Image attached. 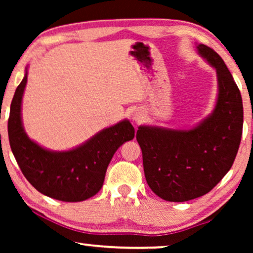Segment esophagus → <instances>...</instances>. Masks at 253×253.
I'll return each mask as SVG.
<instances>
[{
	"label": "esophagus",
	"mask_w": 253,
	"mask_h": 253,
	"mask_svg": "<svg viewBox=\"0 0 253 253\" xmlns=\"http://www.w3.org/2000/svg\"><path fill=\"white\" fill-rule=\"evenodd\" d=\"M141 119V114L139 112H133L132 114V120L136 121V122H139Z\"/></svg>",
	"instance_id": "1"
}]
</instances>
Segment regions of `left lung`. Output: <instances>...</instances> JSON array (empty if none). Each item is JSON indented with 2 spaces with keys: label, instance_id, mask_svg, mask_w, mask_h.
I'll use <instances>...</instances> for the list:
<instances>
[{
  "label": "left lung",
  "instance_id": "left-lung-1",
  "mask_svg": "<svg viewBox=\"0 0 253 253\" xmlns=\"http://www.w3.org/2000/svg\"><path fill=\"white\" fill-rule=\"evenodd\" d=\"M196 48L216 71L212 113L189 129L140 126L136 134L147 184L167 202H188L210 192L233 166L243 130V102L230 71L212 48Z\"/></svg>",
  "mask_w": 253,
  "mask_h": 253
}]
</instances>
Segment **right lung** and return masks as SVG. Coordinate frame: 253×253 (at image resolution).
<instances>
[{"instance_id": "1", "label": "right lung", "mask_w": 253, "mask_h": 253, "mask_svg": "<svg viewBox=\"0 0 253 253\" xmlns=\"http://www.w3.org/2000/svg\"><path fill=\"white\" fill-rule=\"evenodd\" d=\"M27 67L10 106V146L27 181L42 195L61 202H83L102 188L110 160L121 145L133 139L129 120L106 127L85 143L68 151H51L31 139L22 121V101Z\"/></svg>"}]
</instances>
